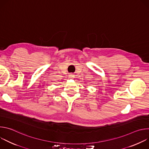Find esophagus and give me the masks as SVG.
I'll use <instances>...</instances> for the list:
<instances>
[{"instance_id": "34e87169", "label": "esophagus", "mask_w": 149, "mask_h": 149, "mask_svg": "<svg viewBox=\"0 0 149 149\" xmlns=\"http://www.w3.org/2000/svg\"><path fill=\"white\" fill-rule=\"evenodd\" d=\"M69 76L70 77V78H74V75L72 73L70 74V75H69Z\"/></svg>"}]
</instances>
